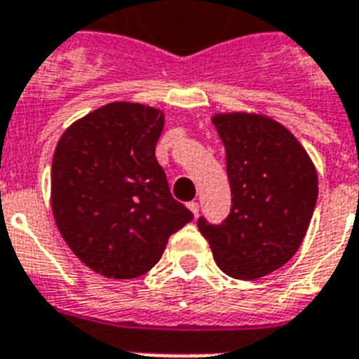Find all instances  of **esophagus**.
Here are the masks:
<instances>
[{
  "label": "esophagus",
  "mask_w": 359,
  "mask_h": 359,
  "mask_svg": "<svg viewBox=\"0 0 359 359\" xmlns=\"http://www.w3.org/2000/svg\"><path fill=\"white\" fill-rule=\"evenodd\" d=\"M188 208H190L191 212H194V216H199V205H197L196 201H191V203H188Z\"/></svg>",
  "instance_id": "obj_1"
}]
</instances>
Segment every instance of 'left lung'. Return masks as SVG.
Here are the masks:
<instances>
[{"label": "left lung", "instance_id": "obj_1", "mask_svg": "<svg viewBox=\"0 0 359 359\" xmlns=\"http://www.w3.org/2000/svg\"><path fill=\"white\" fill-rule=\"evenodd\" d=\"M229 177V216L219 225L197 219L214 261L235 279H259L292 259L317 205L318 177L300 141L259 114H218Z\"/></svg>", "mask_w": 359, "mask_h": 359}]
</instances>
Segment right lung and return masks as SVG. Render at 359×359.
<instances>
[{"label":"right lung","instance_id":"obj_1","mask_svg":"<svg viewBox=\"0 0 359 359\" xmlns=\"http://www.w3.org/2000/svg\"><path fill=\"white\" fill-rule=\"evenodd\" d=\"M160 109L111 102L72 123L52 160V210L93 272L132 279L151 270L194 214L175 201L154 149Z\"/></svg>","mask_w":359,"mask_h":359}]
</instances>
